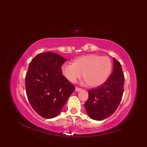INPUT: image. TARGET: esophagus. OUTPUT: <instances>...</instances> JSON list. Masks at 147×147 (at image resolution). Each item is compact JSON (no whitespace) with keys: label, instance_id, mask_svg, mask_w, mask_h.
I'll return each mask as SVG.
<instances>
[{"label":"esophagus","instance_id":"34e87169","mask_svg":"<svg viewBox=\"0 0 147 147\" xmlns=\"http://www.w3.org/2000/svg\"><path fill=\"white\" fill-rule=\"evenodd\" d=\"M75 90H76V92H79V91H80V90H82V88H79V87H76V88H75Z\"/></svg>","mask_w":147,"mask_h":147}]
</instances>
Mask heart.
<instances>
[{
    "mask_svg": "<svg viewBox=\"0 0 147 147\" xmlns=\"http://www.w3.org/2000/svg\"><path fill=\"white\" fill-rule=\"evenodd\" d=\"M112 69L111 59L107 56L90 54L74 59L73 64H64L62 71L71 82H75L83 73V79L87 85L95 87L101 85L110 76Z\"/></svg>",
    "mask_w": 147,
    "mask_h": 147,
    "instance_id": "heart-1",
    "label": "heart"
}]
</instances>
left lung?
I'll return each mask as SVG.
<instances>
[{
	"instance_id": "left-lung-1",
	"label": "left lung",
	"mask_w": 147,
	"mask_h": 147,
	"mask_svg": "<svg viewBox=\"0 0 147 147\" xmlns=\"http://www.w3.org/2000/svg\"><path fill=\"white\" fill-rule=\"evenodd\" d=\"M124 82L121 64L114 59L113 72L106 82L96 88L88 90V98L85 107L90 117L94 120H103L116 111L123 97Z\"/></svg>"
}]
</instances>
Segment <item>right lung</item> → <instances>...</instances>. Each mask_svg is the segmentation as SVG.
<instances>
[{"instance_id": "add662e5", "label": "right lung", "mask_w": 147, "mask_h": 147, "mask_svg": "<svg viewBox=\"0 0 147 147\" xmlns=\"http://www.w3.org/2000/svg\"><path fill=\"white\" fill-rule=\"evenodd\" d=\"M66 59L52 52L36 55L25 77L26 95L35 111L51 119L60 113L75 87L62 74Z\"/></svg>"}]
</instances>
